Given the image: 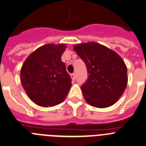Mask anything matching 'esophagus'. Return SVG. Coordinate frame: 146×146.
Instances as JSON below:
<instances>
[{"label":"esophagus","instance_id":"obj_1","mask_svg":"<svg viewBox=\"0 0 146 146\" xmlns=\"http://www.w3.org/2000/svg\"><path fill=\"white\" fill-rule=\"evenodd\" d=\"M70 78H71L72 80L74 81V80H76V74H75V73H72V74H70Z\"/></svg>","mask_w":146,"mask_h":146}]
</instances>
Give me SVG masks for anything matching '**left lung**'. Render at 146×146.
I'll return each mask as SVG.
<instances>
[{
    "label": "left lung",
    "mask_w": 146,
    "mask_h": 146,
    "mask_svg": "<svg viewBox=\"0 0 146 146\" xmlns=\"http://www.w3.org/2000/svg\"><path fill=\"white\" fill-rule=\"evenodd\" d=\"M73 50L87 68L88 78L81 86L86 102L99 108L116 103L128 83L127 67L121 56L95 42L77 44Z\"/></svg>",
    "instance_id": "left-lung-1"
}]
</instances>
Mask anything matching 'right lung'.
<instances>
[{
  "label": "right lung",
  "mask_w": 146,
  "mask_h": 146,
  "mask_svg": "<svg viewBox=\"0 0 146 146\" xmlns=\"http://www.w3.org/2000/svg\"><path fill=\"white\" fill-rule=\"evenodd\" d=\"M65 44H46L31 53L23 64L21 80L28 97L42 107H52L66 99L71 87L61 56Z\"/></svg>",
  "instance_id": "add662e5"
}]
</instances>
